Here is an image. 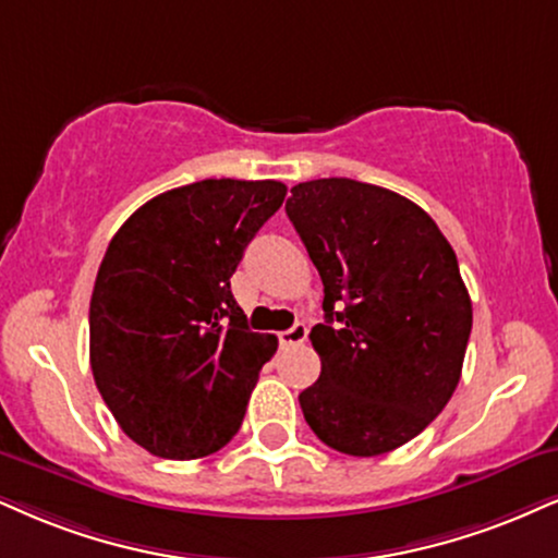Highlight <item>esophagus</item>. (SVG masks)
I'll return each instance as SVG.
<instances>
[{
	"label": "esophagus",
	"instance_id": "esophagus-1",
	"mask_svg": "<svg viewBox=\"0 0 558 558\" xmlns=\"http://www.w3.org/2000/svg\"><path fill=\"white\" fill-rule=\"evenodd\" d=\"M307 339V326L305 323H294L292 328H287V331L279 333V343L281 347H300L302 341Z\"/></svg>",
	"mask_w": 558,
	"mask_h": 558
}]
</instances>
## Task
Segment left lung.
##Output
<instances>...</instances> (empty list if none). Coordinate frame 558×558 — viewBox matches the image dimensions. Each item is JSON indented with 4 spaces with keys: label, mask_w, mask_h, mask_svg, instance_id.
Instances as JSON below:
<instances>
[{
    "label": "left lung",
    "mask_w": 558,
    "mask_h": 558,
    "mask_svg": "<svg viewBox=\"0 0 558 558\" xmlns=\"http://www.w3.org/2000/svg\"><path fill=\"white\" fill-rule=\"evenodd\" d=\"M287 217L326 313L311 331L320 377L300 393L305 422L347 456L396 450L458 388L473 307L456 251L422 206L352 178L298 183Z\"/></svg>",
    "instance_id": "left-lung-1"
}]
</instances>
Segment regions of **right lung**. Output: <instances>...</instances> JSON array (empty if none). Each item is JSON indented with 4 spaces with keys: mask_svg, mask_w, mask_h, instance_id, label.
I'll list each match as a JSON object with an SVG mask.
<instances>
[{
    "mask_svg": "<svg viewBox=\"0 0 558 558\" xmlns=\"http://www.w3.org/2000/svg\"><path fill=\"white\" fill-rule=\"evenodd\" d=\"M287 196L279 181H206L140 206L89 300V367L116 422L168 460L217 452L243 424L277 336L253 333L230 277Z\"/></svg>",
    "mask_w": 558,
    "mask_h": 558,
    "instance_id": "1",
    "label": "right lung"
}]
</instances>
